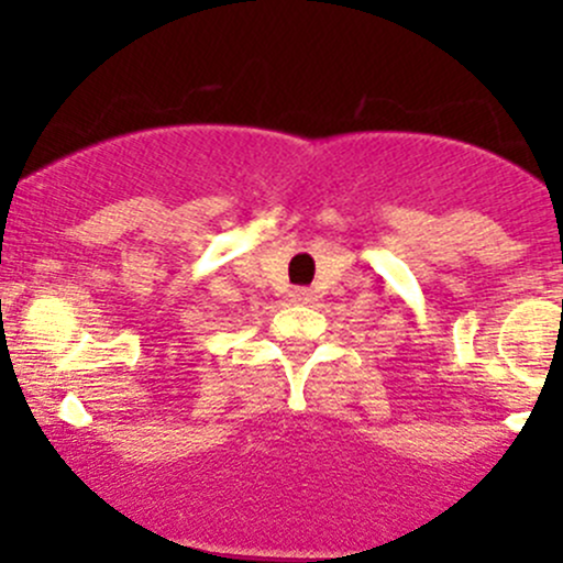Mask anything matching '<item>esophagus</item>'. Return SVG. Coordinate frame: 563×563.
<instances>
[{"label":"esophagus","instance_id":"obj_1","mask_svg":"<svg viewBox=\"0 0 563 563\" xmlns=\"http://www.w3.org/2000/svg\"><path fill=\"white\" fill-rule=\"evenodd\" d=\"M288 296H290V301H296V303H307L309 301V290L307 288H294Z\"/></svg>","mask_w":563,"mask_h":563}]
</instances>
